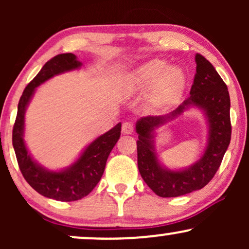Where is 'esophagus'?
<instances>
[{"instance_id":"34e87169","label":"esophagus","mask_w":249,"mask_h":249,"mask_svg":"<svg viewBox=\"0 0 249 249\" xmlns=\"http://www.w3.org/2000/svg\"><path fill=\"white\" fill-rule=\"evenodd\" d=\"M134 127H133V124L130 122H125L123 123V126H122V132L124 134H131L133 132Z\"/></svg>"}]
</instances>
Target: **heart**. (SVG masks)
<instances>
[{"label": "heart", "instance_id": "b5f03b06", "mask_svg": "<svg viewBox=\"0 0 249 249\" xmlns=\"http://www.w3.org/2000/svg\"><path fill=\"white\" fill-rule=\"evenodd\" d=\"M148 87V104L154 107H172L184 95L186 76L180 68L166 67V62L156 58L139 65L124 78L126 92H136Z\"/></svg>", "mask_w": 249, "mask_h": 249}]
</instances>
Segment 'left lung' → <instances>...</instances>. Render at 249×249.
<instances>
[{
    "instance_id": "left-lung-1",
    "label": "left lung",
    "mask_w": 249,
    "mask_h": 249,
    "mask_svg": "<svg viewBox=\"0 0 249 249\" xmlns=\"http://www.w3.org/2000/svg\"><path fill=\"white\" fill-rule=\"evenodd\" d=\"M196 72L186 101L168 115L142 117L136 123L139 172L147 186L161 198L184 196L206 186L220 167L231 142V99L227 85L204 56L196 53ZM190 107L199 108L207 117V147L199 160L191 167L170 170L161 164L156 154L155 130Z\"/></svg>"
}]
</instances>
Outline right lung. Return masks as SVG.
I'll return each mask as SVG.
<instances>
[{"mask_svg":"<svg viewBox=\"0 0 249 249\" xmlns=\"http://www.w3.org/2000/svg\"><path fill=\"white\" fill-rule=\"evenodd\" d=\"M82 63L73 53H61L43 65L35 78L24 89L17 107L13 128V146L24 179L36 192L58 201H76L87 196L101 180L108 154L121 137L122 123L97 137L84 148L79 158L61 171H51L42 166L31 157L24 142V115L36 88L53 76L77 70Z\"/></svg>","mask_w":249,"mask_h":249,"instance_id":"1","label":"right lung"}]
</instances>
